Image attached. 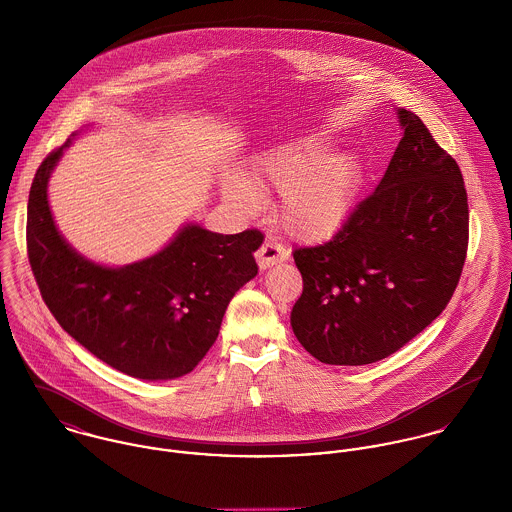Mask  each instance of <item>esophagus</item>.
<instances>
[{"label": "esophagus", "instance_id": "esophagus-1", "mask_svg": "<svg viewBox=\"0 0 512 512\" xmlns=\"http://www.w3.org/2000/svg\"><path fill=\"white\" fill-rule=\"evenodd\" d=\"M284 260H288V250L274 240H266L262 244V248L256 252V262H258L260 270H268Z\"/></svg>", "mask_w": 512, "mask_h": 512}]
</instances>
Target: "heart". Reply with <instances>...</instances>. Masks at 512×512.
Returning a JSON list of instances; mask_svg holds the SVG:
<instances>
[{"instance_id":"obj_1","label":"heart","mask_w":512,"mask_h":512,"mask_svg":"<svg viewBox=\"0 0 512 512\" xmlns=\"http://www.w3.org/2000/svg\"><path fill=\"white\" fill-rule=\"evenodd\" d=\"M331 149L333 138L327 130H311L270 147L254 163L258 181L282 193L280 220L297 240H329L357 205L361 163L355 155ZM224 195L246 213L264 207L260 187L240 171L226 177Z\"/></svg>"}]
</instances>
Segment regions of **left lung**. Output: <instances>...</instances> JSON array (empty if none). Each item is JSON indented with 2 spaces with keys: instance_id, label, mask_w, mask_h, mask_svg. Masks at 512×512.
I'll return each instance as SVG.
<instances>
[{
  "instance_id": "1",
  "label": "left lung",
  "mask_w": 512,
  "mask_h": 512,
  "mask_svg": "<svg viewBox=\"0 0 512 512\" xmlns=\"http://www.w3.org/2000/svg\"><path fill=\"white\" fill-rule=\"evenodd\" d=\"M396 114L402 140L374 193L333 240L293 250L303 278L293 333L325 365L396 353L445 309L463 270L469 211L459 165L414 112Z\"/></svg>"
}]
</instances>
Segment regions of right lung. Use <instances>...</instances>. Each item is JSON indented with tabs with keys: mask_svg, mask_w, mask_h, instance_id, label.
<instances>
[{
	"mask_svg": "<svg viewBox=\"0 0 512 512\" xmlns=\"http://www.w3.org/2000/svg\"><path fill=\"white\" fill-rule=\"evenodd\" d=\"M67 140L39 165L27 205V252L59 325L102 363L142 380L191 372L217 341L224 311L258 274L264 236L211 232L187 222L153 256L126 266L88 260L59 232L49 179Z\"/></svg>",
	"mask_w": 512,
	"mask_h": 512,
	"instance_id": "1",
	"label": "right lung"
}]
</instances>
